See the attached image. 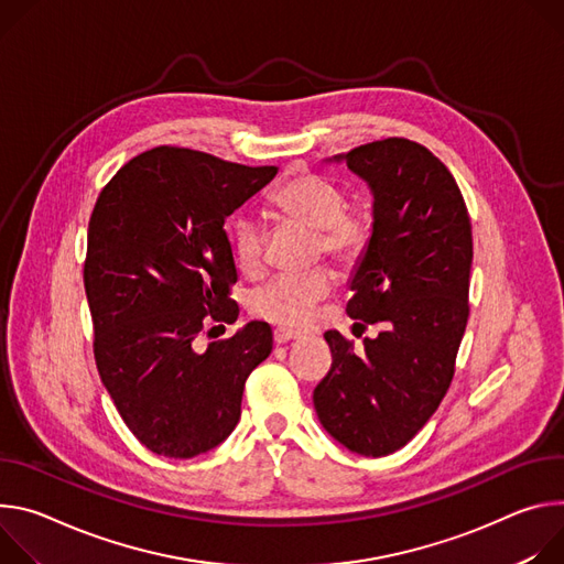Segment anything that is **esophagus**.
I'll return each mask as SVG.
<instances>
[{
  "mask_svg": "<svg viewBox=\"0 0 564 564\" xmlns=\"http://www.w3.org/2000/svg\"><path fill=\"white\" fill-rule=\"evenodd\" d=\"M273 338H275V343H278V345H284V343L297 340V338H300V334H297V332H289V329H282V327H278V329L273 332Z\"/></svg>",
  "mask_w": 564,
  "mask_h": 564,
  "instance_id": "esophagus-1",
  "label": "esophagus"
}]
</instances>
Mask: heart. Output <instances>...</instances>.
I'll return each instance as SVG.
<instances>
[{"instance_id": "1", "label": "heart", "mask_w": 564, "mask_h": 564, "mask_svg": "<svg viewBox=\"0 0 564 564\" xmlns=\"http://www.w3.org/2000/svg\"><path fill=\"white\" fill-rule=\"evenodd\" d=\"M271 204L289 219L314 230V258L327 256L340 267H354L367 253L373 235V213L365 202H345L338 183L316 172H297L282 181ZM264 221L243 213L235 221L232 246L241 273L260 275L264 269ZM334 278L325 267L297 275H278L250 295V314L284 329L304 327L318 302L332 291Z\"/></svg>"}]
</instances>
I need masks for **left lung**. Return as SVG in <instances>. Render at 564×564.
I'll use <instances>...</instances> for the list:
<instances>
[{
	"label": "left lung",
	"mask_w": 564,
	"mask_h": 564,
	"mask_svg": "<svg viewBox=\"0 0 564 564\" xmlns=\"http://www.w3.org/2000/svg\"><path fill=\"white\" fill-rule=\"evenodd\" d=\"M336 161L373 195V235L347 314L381 332L362 351L325 334L334 360L314 405L345 448L386 457L427 423L453 383L470 311L473 228L451 170L414 141L365 143Z\"/></svg>",
	"instance_id": "8db88e82"
}]
</instances>
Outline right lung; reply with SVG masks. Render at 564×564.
<instances>
[{
	"label": "right lung",
	"instance_id": "1",
	"mask_svg": "<svg viewBox=\"0 0 564 564\" xmlns=\"http://www.w3.org/2000/svg\"><path fill=\"white\" fill-rule=\"evenodd\" d=\"M275 174L161 145L98 195L85 258L94 358L124 425L156 455L191 459L219 446L239 421L248 373L273 349L260 321L206 351L195 338L239 316L224 221Z\"/></svg>",
	"mask_w": 564,
	"mask_h": 564
}]
</instances>
